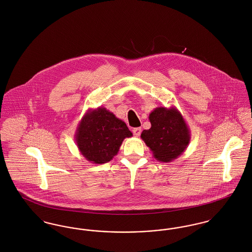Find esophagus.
Returning <instances> with one entry per match:
<instances>
[{
    "mask_svg": "<svg viewBox=\"0 0 252 252\" xmlns=\"http://www.w3.org/2000/svg\"><path fill=\"white\" fill-rule=\"evenodd\" d=\"M133 134L136 136V137H139L140 135H141V132H142V128L141 127H135V128H133Z\"/></svg>",
    "mask_w": 252,
    "mask_h": 252,
    "instance_id": "esophagus-1",
    "label": "esophagus"
}]
</instances>
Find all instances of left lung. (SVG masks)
I'll return each mask as SVG.
<instances>
[{
    "instance_id": "left-lung-1",
    "label": "left lung",
    "mask_w": 252,
    "mask_h": 252,
    "mask_svg": "<svg viewBox=\"0 0 252 252\" xmlns=\"http://www.w3.org/2000/svg\"><path fill=\"white\" fill-rule=\"evenodd\" d=\"M151 127L141 134L153 157L161 162H171L186 150L191 132L176 107H158L149 114Z\"/></svg>"
}]
</instances>
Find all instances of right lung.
I'll return each instance as SVG.
<instances>
[{
	"mask_svg": "<svg viewBox=\"0 0 252 252\" xmlns=\"http://www.w3.org/2000/svg\"><path fill=\"white\" fill-rule=\"evenodd\" d=\"M132 132L126 123L104 107L88 109L75 130V143L85 158L93 163L110 161Z\"/></svg>",
	"mask_w": 252,
	"mask_h": 252,
	"instance_id": "right-lung-1",
	"label": "right lung"
}]
</instances>
